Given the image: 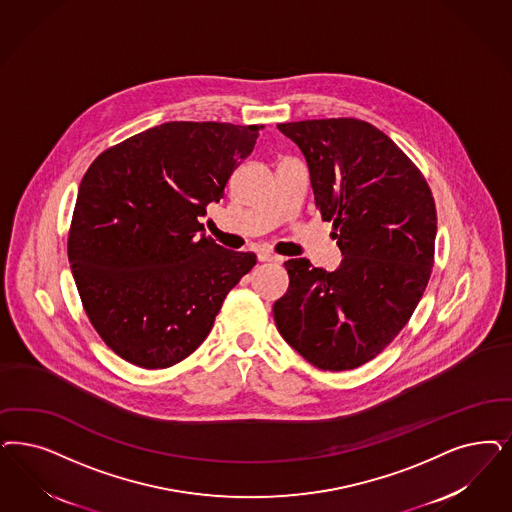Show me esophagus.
Returning a JSON list of instances; mask_svg holds the SVG:
<instances>
[{"label":"esophagus","instance_id":"34e87169","mask_svg":"<svg viewBox=\"0 0 512 512\" xmlns=\"http://www.w3.org/2000/svg\"><path fill=\"white\" fill-rule=\"evenodd\" d=\"M257 257H259V261H261V263H276V261H280V257H278L276 253L266 251V249H261V251L257 253Z\"/></svg>","mask_w":512,"mask_h":512}]
</instances>
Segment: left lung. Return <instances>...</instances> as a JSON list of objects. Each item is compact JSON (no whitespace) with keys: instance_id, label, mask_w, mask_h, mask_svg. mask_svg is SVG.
<instances>
[{"instance_id":"obj_1","label":"left lung","mask_w":512,"mask_h":512,"mask_svg":"<svg viewBox=\"0 0 512 512\" xmlns=\"http://www.w3.org/2000/svg\"><path fill=\"white\" fill-rule=\"evenodd\" d=\"M304 153L316 208L333 221L335 272L285 263L274 304L285 342L321 371L369 363L414 314L435 263L437 210L420 168L376 126L352 117L278 124Z\"/></svg>"}]
</instances>
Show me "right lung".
I'll return each instance as SVG.
<instances>
[{
  "label": "right lung",
  "mask_w": 512,
  "mask_h": 512,
  "mask_svg": "<svg viewBox=\"0 0 512 512\" xmlns=\"http://www.w3.org/2000/svg\"><path fill=\"white\" fill-rule=\"evenodd\" d=\"M263 126L172 121L100 153L79 185L68 259L92 327L124 361L168 369L212 331L257 255L204 234Z\"/></svg>",
  "instance_id": "obj_1"
}]
</instances>
